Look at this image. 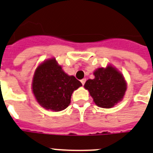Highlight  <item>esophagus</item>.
Instances as JSON below:
<instances>
[{
  "label": "esophagus",
  "mask_w": 153,
  "mask_h": 153,
  "mask_svg": "<svg viewBox=\"0 0 153 153\" xmlns=\"http://www.w3.org/2000/svg\"><path fill=\"white\" fill-rule=\"evenodd\" d=\"M81 82H82V85H84L85 84V82H86V79H82L81 80Z\"/></svg>",
  "instance_id": "1"
}]
</instances>
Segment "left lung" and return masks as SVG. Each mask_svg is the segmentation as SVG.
I'll list each match as a JSON object with an SVG mask.
<instances>
[{"instance_id": "8db88e82", "label": "left lung", "mask_w": 153, "mask_h": 153, "mask_svg": "<svg viewBox=\"0 0 153 153\" xmlns=\"http://www.w3.org/2000/svg\"><path fill=\"white\" fill-rule=\"evenodd\" d=\"M95 79H88L84 87L98 107L111 108L122 100L127 90L123 74L116 68L108 66L98 68L94 72Z\"/></svg>"}]
</instances>
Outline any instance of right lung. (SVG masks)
I'll return each mask as SVG.
<instances>
[{"label": "right lung", "instance_id": "obj_1", "mask_svg": "<svg viewBox=\"0 0 153 153\" xmlns=\"http://www.w3.org/2000/svg\"><path fill=\"white\" fill-rule=\"evenodd\" d=\"M82 83L63 71L55 58L44 61L36 69L32 82L33 93L39 104L47 110L60 111L71 103L72 93Z\"/></svg>", "mask_w": 153, "mask_h": 153}]
</instances>
